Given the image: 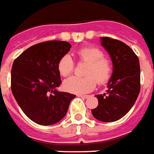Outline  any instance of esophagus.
Listing matches in <instances>:
<instances>
[{"instance_id":"esophagus-1","label":"esophagus","mask_w":154,"mask_h":154,"mask_svg":"<svg viewBox=\"0 0 154 154\" xmlns=\"http://www.w3.org/2000/svg\"><path fill=\"white\" fill-rule=\"evenodd\" d=\"M78 97H83V98H87L89 96H87V95H81V94H78L77 95Z\"/></svg>"}]
</instances>
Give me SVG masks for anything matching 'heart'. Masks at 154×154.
Listing matches in <instances>:
<instances>
[{
	"label": "heart",
	"instance_id": "1",
	"mask_svg": "<svg viewBox=\"0 0 154 154\" xmlns=\"http://www.w3.org/2000/svg\"><path fill=\"white\" fill-rule=\"evenodd\" d=\"M81 62L87 63L85 69V76H71L63 82V89L71 93H87L95 88L97 81L100 85L107 83L113 72L111 62L104 57L103 52L97 47L85 46L77 51ZM75 68V63L69 54H65L57 63V70L62 76L70 75ZM97 80L96 81L95 79Z\"/></svg>",
	"mask_w": 154,
	"mask_h": 154
}]
</instances>
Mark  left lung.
<instances>
[{"label": "left lung", "mask_w": 154, "mask_h": 154, "mask_svg": "<svg viewBox=\"0 0 154 154\" xmlns=\"http://www.w3.org/2000/svg\"><path fill=\"white\" fill-rule=\"evenodd\" d=\"M101 44L108 52L113 63V74L107 93L96 95L98 106L91 110L94 118L113 122L131 110L140 92V63L133 50L124 42L102 37Z\"/></svg>", "instance_id": "left-lung-1"}]
</instances>
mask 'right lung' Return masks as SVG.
<instances>
[{"label":"right lung","mask_w":154,"mask_h":154,"mask_svg":"<svg viewBox=\"0 0 154 154\" xmlns=\"http://www.w3.org/2000/svg\"><path fill=\"white\" fill-rule=\"evenodd\" d=\"M67 41H50L30 46L13 62L11 88L23 112L32 121L51 125L68 112L75 95L58 91L57 63L70 50Z\"/></svg>","instance_id":"obj_1"}]
</instances>
